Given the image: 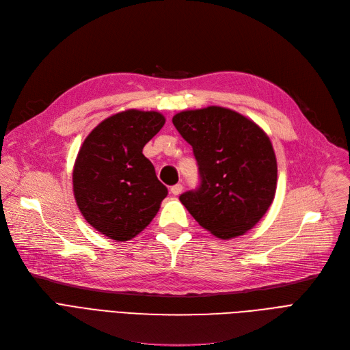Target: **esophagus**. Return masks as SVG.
Instances as JSON below:
<instances>
[{
    "label": "esophagus",
    "mask_w": 350,
    "mask_h": 350,
    "mask_svg": "<svg viewBox=\"0 0 350 350\" xmlns=\"http://www.w3.org/2000/svg\"><path fill=\"white\" fill-rule=\"evenodd\" d=\"M170 191H172L173 196H178V194H181V191H183V186H181V185H174V186L170 189Z\"/></svg>",
    "instance_id": "obj_1"
}]
</instances>
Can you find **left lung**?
<instances>
[{"label": "left lung", "mask_w": 350, "mask_h": 350, "mask_svg": "<svg viewBox=\"0 0 350 350\" xmlns=\"http://www.w3.org/2000/svg\"><path fill=\"white\" fill-rule=\"evenodd\" d=\"M173 124L191 147L200 183L180 196L196 221L228 240L251 230L277 190V159L261 127L234 110H186Z\"/></svg>", "instance_id": "8db88e82"}]
</instances>
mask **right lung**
I'll use <instances>...</instances> for the list:
<instances>
[{"label": "right lung", "mask_w": 350, "mask_h": 350, "mask_svg": "<svg viewBox=\"0 0 350 350\" xmlns=\"http://www.w3.org/2000/svg\"><path fill=\"white\" fill-rule=\"evenodd\" d=\"M157 112L126 110L99 123L85 139L73 167V194L86 221L116 241L150 224L167 187L143 147L163 127Z\"/></svg>", "instance_id": "add662e5"}]
</instances>
